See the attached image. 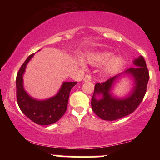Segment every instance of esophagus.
<instances>
[{"mask_svg": "<svg viewBox=\"0 0 160 160\" xmlns=\"http://www.w3.org/2000/svg\"><path fill=\"white\" fill-rule=\"evenodd\" d=\"M91 80H92V77H91V75H89V74H86L85 76V78H83L84 82H89V81H91Z\"/></svg>", "mask_w": 160, "mask_h": 160, "instance_id": "34e87169", "label": "esophagus"}]
</instances>
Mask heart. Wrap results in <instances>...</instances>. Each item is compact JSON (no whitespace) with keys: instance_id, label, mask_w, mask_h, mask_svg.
Wrapping results in <instances>:
<instances>
[{"instance_id":"heart-1","label":"heart","mask_w":160,"mask_h":160,"mask_svg":"<svg viewBox=\"0 0 160 160\" xmlns=\"http://www.w3.org/2000/svg\"><path fill=\"white\" fill-rule=\"evenodd\" d=\"M113 56V53L110 52H102L95 53L89 58V62L93 65H102L106 63L102 68V74L104 76H109L114 74L119 69L122 67L123 64V58L119 56L117 58H113L112 60V57ZM112 60H110L109 59ZM110 60L109 61V60ZM109 61V62H108Z\"/></svg>"}]
</instances>
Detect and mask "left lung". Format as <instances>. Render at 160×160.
<instances>
[{
    "mask_svg": "<svg viewBox=\"0 0 160 160\" xmlns=\"http://www.w3.org/2000/svg\"><path fill=\"white\" fill-rule=\"evenodd\" d=\"M133 64L137 67L131 68L122 73L132 76L134 80L133 89L125 98H116L110 92L113 83L122 74L95 84L91 101L92 109L102 120L112 121L126 117L135 111L142 102L150 78L149 71L143 56L134 60ZM96 95H99L98 98Z\"/></svg>",
    "mask_w": 160,
    "mask_h": 160,
    "instance_id": "1",
    "label": "left lung"
}]
</instances>
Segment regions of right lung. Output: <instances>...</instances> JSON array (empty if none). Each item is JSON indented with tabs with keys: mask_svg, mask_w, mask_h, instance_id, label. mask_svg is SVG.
Wrapping results in <instances>:
<instances>
[{
	"mask_svg": "<svg viewBox=\"0 0 160 160\" xmlns=\"http://www.w3.org/2000/svg\"><path fill=\"white\" fill-rule=\"evenodd\" d=\"M34 53L30 55L20 68L16 76V98L18 105L28 118L38 125H50L57 122L65 113L71 89L78 82H64L56 95L46 100H37L25 90L23 74L27 64Z\"/></svg>",
	"mask_w": 160,
	"mask_h": 160,
	"instance_id": "obj_1",
	"label": "right lung"
}]
</instances>
